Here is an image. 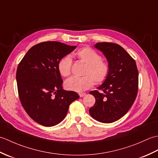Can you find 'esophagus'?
I'll list each match as a JSON object with an SVG mask.
<instances>
[{
    "instance_id": "esophagus-1",
    "label": "esophagus",
    "mask_w": 158,
    "mask_h": 158,
    "mask_svg": "<svg viewBox=\"0 0 158 158\" xmlns=\"http://www.w3.org/2000/svg\"><path fill=\"white\" fill-rule=\"evenodd\" d=\"M79 96H80V97H83V96L86 95V94H85V93H84V92H83V93H79Z\"/></svg>"
}]
</instances>
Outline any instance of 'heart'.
Here are the masks:
<instances>
[{"label":"heart","instance_id":"obj_1","mask_svg":"<svg viewBox=\"0 0 158 158\" xmlns=\"http://www.w3.org/2000/svg\"><path fill=\"white\" fill-rule=\"evenodd\" d=\"M80 60L85 63L86 66L83 71L85 76L81 77H72L64 82L65 88L77 92L88 89L94 85V81L97 83L104 82L109 75L110 67L108 62L102 60L98 53L90 48H83L76 53ZM72 68V60L70 56L64 57L58 64V70L62 77L70 75Z\"/></svg>","mask_w":158,"mask_h":158}]
</instances>
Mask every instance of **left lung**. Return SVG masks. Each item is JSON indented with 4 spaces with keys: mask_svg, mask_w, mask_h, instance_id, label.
Returning <instances> with one entry per match:
<instances>
[{
    "mask_svg": "<svg viewBox=\"0 0 158 158\" xmlns=\"http://www.w3.org/2000/svg\"><path fill=\"white\" fill-rule=\"evenodd\" d=\"M110 67L109 75L98 89L89 92L96 102L89 112L102 123H112L125 115L132 106L138 92L139 72L135 60L122 47L112 43H98Z\"/></svg>",
    "mask_w": 158,
    "mask_h": 158,
    "instance_id": "1",
    "label": "left lung"
}]
</instances>
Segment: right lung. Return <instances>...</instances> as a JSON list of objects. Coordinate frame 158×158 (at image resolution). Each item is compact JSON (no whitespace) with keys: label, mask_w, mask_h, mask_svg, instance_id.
<instances>
[{"label":"right lung","mask_w":158,"mask_h":158,"mask_svg":"<svg viewBox=\"0 0 158 158\" xmlns=\"http://www.w3.org/2000/svg\"><path fill=\"white\" fill-rule=\"evenodd\" d=\"M77 46L57 41L32 47L19 62L16 72L20 102L31 118L42 126H56L64 119L69 105L79 98L62 88L59 61Z\"/></svg>","instance_id":"obj_1"}]
</instances>
